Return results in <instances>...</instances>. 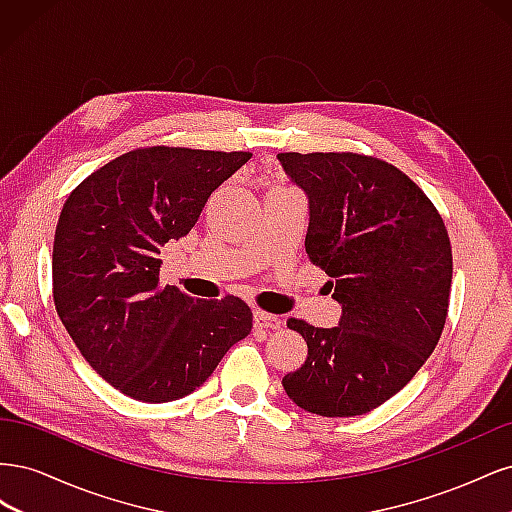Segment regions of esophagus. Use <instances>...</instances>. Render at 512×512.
I'll return each instance as SVG.
<instances>
[{"label":"esophagus","mask_w":512,"mask_h":512,"mask_svg":"<svg viewBox=\"0 0 512 512\" xmlns=\"http://www.w3.org/2000/svg\"><path fill=\"white\" fill-rule=\"evenodd\" d=\"M254 324L256 329H262V331H275L282 327V320L273 316V314H267V312H260V309H256L254 312Z\"/></svg>","instance_id":"esophagus-1"}]
</instances>
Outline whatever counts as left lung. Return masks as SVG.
I'll use <instances>...</instances> for the list:
<instances>
[{"instance_id": "left-lung-1", "label": "left lung", "mask_w": 512, "mask_h": 512, "mask_svg": "<svg viewBox=\"0 0 512 512\" xmlns=\"http://www.w3.org/2000/svg\"><path fill=\"white\" fill-rule=\"evenodd\" d=\"M305 192V252L342 305L337 327L290 318L305 363L284 376L305 412L359 416L412 380L442 335L453 280L448 232L418 185L359 153H277Z\"/></svg>"}]
</instances>
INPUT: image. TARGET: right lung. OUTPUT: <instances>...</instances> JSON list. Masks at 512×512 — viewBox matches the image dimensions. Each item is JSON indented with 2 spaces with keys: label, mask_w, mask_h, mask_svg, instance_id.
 I'll return each mask as SVG.
<instances>
[{
  "label": "right lung",
  "mask_w": 512,
  "mask_h": 512,
  "mask_svg": "<svg viewBox=\"0 0 512 512\" xmlns=\"http://www.w3.org/2000/svg\"><path fill=\"white\" fill-rule=\"evenodd\" d=\"M250 151L147 147L76 188L55 228L53 299L85 361L117 391L166 404L196 391L252 331L239 297L203 301L160 286L158 258Z\"/></svg>",
  "instance_id": "right-lung-1"
}]
</instances>
